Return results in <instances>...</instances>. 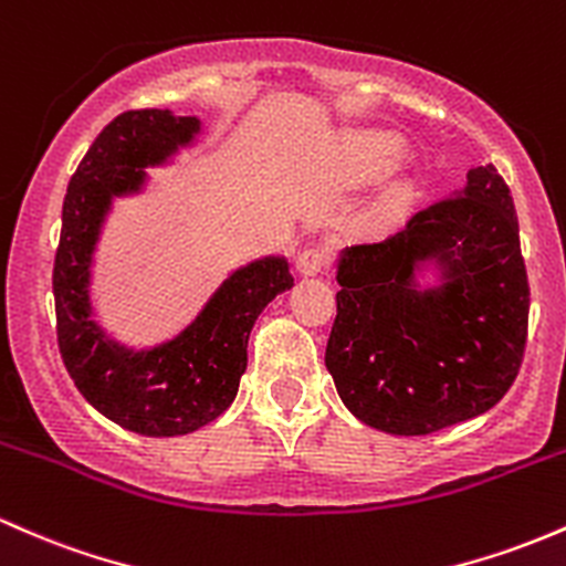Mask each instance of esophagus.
I'll use <instances>...</instances> for the list:
<instances>
[{"instance_id": "1", "label": "esophagus", "mask_w": 566, "mask_h": 566, "mask_svg": "<svg viewBox=\"0 0 566 566\" xmlns=\"http://www.w3.org/2000/svg\"><path fill=\"white\" fill-rule=\"evenodd\" d=\"M329 264V251L324 245H307L300 251V259H296V270L302 275H318V272L326 270Z\"/></svg>"}]
</instances>
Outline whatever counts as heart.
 <instances>
[{
	"label": "heart",
	"mask_w": 566,
	"mask_h": 566,
	"mask_svg": "<svg viewBox=\"0 0 566 566\" xmlns=\"http://www.w3.org/2000/svg\"><path fill=\"white\" fill-rule=\"evenodd\" d=\"M343 156H345V167L348 172L354 175L356 180H375L380 175H386L388 169L397 167L402 161L405 150L397 139L382 137V135H350L343 145ZM407 191L397 188V191L386 193L382 202L375 210V218L380 221H388V218L399 216L407 205Z\"/></svg>",
	"instance_id": "heart-1"
}]
</instances>
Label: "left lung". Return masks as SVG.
<instances>
[{
	"label": "left lung",
	"instance_id": "8db88e82",
	"mask_svg": "<svg viewBox=\"0 0 566 566\" xmlns=\"http://www.w3.org/2000/svg\"><path fill=\"white\" fill-rule=\"evenodd\" d=\"M429 255L452 281L418 295L409 275ZM337 281L326 369L367 427L431 434L491 410L518 378L528 277L513 197L494 164L472 167L464 191L418 210L386 242L348 248Z\"/></svg>",
	"mask_w": 566,
	"mask_h": 566
}]
</instances>
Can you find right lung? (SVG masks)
<instances>
[{"mask_svg": "<svg viewBox=\"0 0 566 566\" xmlns=\"http://www.w3.org/2000/svg\"><path fill=\"white\" fill-rule=\"evenodd\" d=\"M197 132V118L156 107L115 115L66 186L53 261L56 339L66 373L102 416L148 437L188 434L234 402L259 313L294 285L283 259L242 266L178 339L148 354L115 348L88 318L91 251L111 199L135 191L148 164L167 159Z\"/></svg>", "mask_w": 566, "mask_h": 566, "instance_id": "right-lung-1", "label": "right lung"}]
</instances>
